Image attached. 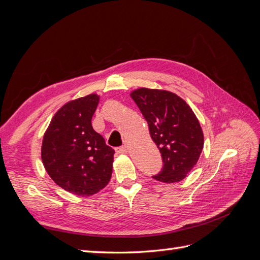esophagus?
Segmentation results:
<instances>
[{
  "label": "esophagus",
  "mask_w": 260,
  "mask_h": 260,
  "mask_svg": "<svg viewBox=\"0 0 260 260\" xmlns=\"http://www.w3.org/2000/svg\"><path fill=\"white\" fill-rule=\"evenodd\" d=\"M115 151L119 154H124L128 152V147L127 146H119V147H116Z\"/></svg>",
  "instance_id": "obj_1"
}]
</instances>
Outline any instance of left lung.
I'll use <instances>...</instances> for the list:
<instances>
[{
	"label": "left lung",
	"mask_w": 260,
	"mask_h": 260,
	"mask_svg": "<svg viewBox=\"0 0 260 260\" xmlns=\"http://www.w3.org/2000/svg\"><path fill=\"white\" fill-rule=\"evenodd\" d=\"M130 96L147 121L149 135L161 154L162 169L153 178L165 183L183 180L204 147L203 130L192 108L166 90L140 88Z\"/></svg>",
	"instance_id": "left-lung-1"
}]
</instances>
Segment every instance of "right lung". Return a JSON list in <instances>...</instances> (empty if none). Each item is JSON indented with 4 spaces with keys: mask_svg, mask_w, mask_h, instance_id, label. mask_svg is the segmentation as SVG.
Segmentation results:
<instances>
[{
    "mask_svg": "<svg viewBox=\"0 0 260 260\" xmlns=\"http://www.w3.org/2000/svg\"><path fill=\"white\" fill-rule=\"evenodd\" d=\"M98 94L61 106L46 129L41 147L43 166L65 191L90 196L104 188L113 172L115 151L92 127Z\"/></svg>",
    "mask_w": 260,
    "mask_h": 260,
    "instance_id": "add662e5",
    "label": "right lung"
}]
</instances>
